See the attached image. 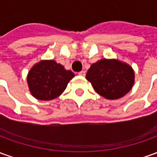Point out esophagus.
Returning a JSON list of instances; mask_svg holds the SVG:
<instances>
[{
  "instance_id": "1",
  "label": "esophagus",
  "mask_w": 157,
  "mask_h": 157,
  "mask_svg": "<svg viewBox=\"0 0 157 157\" xmlns=\"http://www.w3.org/2000/svg\"><path fill=\"white\" fill-rule=\"evenodd\" d=\"M78 75H81V76H85V71H81V72H78Z\"/></svg>"
}]
</instances>
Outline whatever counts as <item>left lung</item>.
I'll return each mask as SVG.
<instances>
[{
	"label": "left lung",
	"mask_w": 157,
	"mask_h": 157,
	"mask_svg": "<svg viewBox=\"0 0 157 157\" xmlns=\"http://www.w3.org/2000/svg\"><path fill=\"white\" fill-rule=\"evenodd\" d=\"M86 78L94 90L107 99H118L129 92L134 83V72L116 60H102L90 66Z\"/></svg>",
	"instance_id": "obj_1"
}]
</instances>
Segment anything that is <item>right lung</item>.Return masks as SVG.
<instances>
[{
    "label": "right lung",
    "instance_id": "add662e5",
    "mask_svg": "<svg viewBox=\"0 0 157 157\" xmlns=\"http://www.w3.org/2000/svg\"><path fill=\"white\" fill-rule=\"evenodd\" d=\"M74 77L55 60H42L31 68L27 82L32 96L38 100H52L59 97Z\"/></svg>",
    "mask_w": 157,
    "mask_h": 157
}]
</instances>
